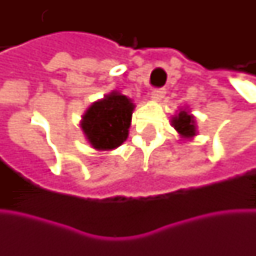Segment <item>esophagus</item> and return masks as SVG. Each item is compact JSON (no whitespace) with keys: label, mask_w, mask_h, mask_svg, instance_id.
<instances>
[{"label":"esophagus","mask_w":256,"mask_h":256,"mask_svg":"<svg viewBox=\"0 0 256 256\" xmlns=\"http://www.w3.org/2000/svg\"><path fill=\"white\" fill-rule=\"evenodd\" d=\"M150 95H151V100H154V101H161L164 95H165V90L164 88H155V90L151 91Z\"/></svg>","instance_id":"1"}]
</instances>
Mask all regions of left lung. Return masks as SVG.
Listing matches in <instances>:
<instances>
[{"mask_svg":"<svg viewBox=\"0 0 256 256\" xmlns=\"http://www.w3.org/2000/svg\"><path fill=\"white\" fill-rule=\"evenodd\" d=\"M172 126L176 130L182 140H192L196 135V124L195 116L186 108L180 110V112L174 115L171 120Z\"/></svg>","mask_w":256,"mask_h":256,"instance_id":"left-lung-1","label":"left lung"}]
</instances>
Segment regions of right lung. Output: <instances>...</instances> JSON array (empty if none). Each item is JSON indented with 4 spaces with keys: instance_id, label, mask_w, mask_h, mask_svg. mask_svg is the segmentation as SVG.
<instances>
[{
    "instance_id": "right-lung-1",
    "label": "right lung",
    "mask_w": 256,
    "mask_h": 256,
    "mask_svg": "<svg viewBox=\"0 0 256 256\" xmlns=\"http://www.w3.org/2000/svg\"><path fill=\"white\" fill-rule=\"evenodd\" d=\"M132 100L118 91L105 95L94 102L82 115L81 130L96 151H111L128 138L132 111Z\"/></svg>"
}]
</instances>
